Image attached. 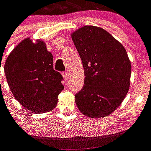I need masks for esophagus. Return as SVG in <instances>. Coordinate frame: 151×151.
Listing matches in <instances>:
<instances>
[{
	"label": "esophagus",
	"mask_w": 151,
	"mask_h": 151,
	"mask_svg": "<svg viewBox=\"0 0 151 151\" xmlns=\"http://www.w3.org/2000/svg\"><path fill=\"white\" fill-rule=\"evenodd\" d=\"M68 75H69V74H68V72H66V71L62 73V76H63V78H64V79L65 81L68 79Z\"/></svg>",
	"instance_id": "obj_1"
}]
</instances>
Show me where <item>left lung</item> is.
Listing matches in <instances>:
<instances>
[{
	"mask_svg": "<svg viewBox=\"0 0 151 151\" xmlns=\"http://www.w3.org/2000/svg\"><path fill=\"white\" fill-rule=\"evenodd\" d=\"M82 61L84 86L77 106L90 118H105L118 108L129 87L131 63L123 45L103 29L86 25L71 34Z\"/></svg>",
	"mask_w": 151,
	"mask_h": 151,
	"instance_id": "left-lung-1",
	"label": "left lung"
}]
</instances>
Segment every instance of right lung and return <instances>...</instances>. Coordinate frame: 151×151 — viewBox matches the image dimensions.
<instances>
[{
  "label": "right lung",
  "mask_w": 151,
  "mask_h": 151,
  "mask_svg": "<svg viewBox=\"0 0 151 151\" xmlns=\"http://www.w3.org/2000/svg\"><path fill=\"white\" fill-rule=\"evenodd\" d=\"M4 73L14 97L35 114L55 108L64 90L63 77L53 70V58L44 41L30 38L20 42L8 56Z\"/></svg>",
  "instance_id": "add662e5"
}]
</instances>
